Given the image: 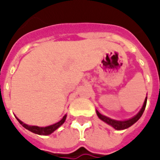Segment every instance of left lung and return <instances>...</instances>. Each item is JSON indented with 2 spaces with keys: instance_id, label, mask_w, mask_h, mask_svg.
Segmentation results:
<instances>
[{
  "instance_id": "obj_1",
  "label": "left lung",
  "mask_w": 160,
  "mask_h": 160,
  "mask_svg": "<svg viewBox=\"0 0 160 160\" xmlns=\"http://www.w3.org/2000/svg\"><path fill=\"white\" fill-rule=\"evenodd\" d=\"M147 104V97L145 98V101L143 102V105L142 108L140 109V111L135 115L134 117H132L131 119H126V120H116V119H110L108 117L105 116V115H102L101 113L98 112L97 110V114H98V118L100 119H102L103 122L107 123L108 125H111L113 128H114L115 130H118V131H121V130H125V129L129 128L130 126H131L132 125H134L135 123L137 122L138 119H140L141 116L142 115L143 112L145 110V108H146Z\"/></svg>"
}]
</instances>
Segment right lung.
Instances as JSON below:
<instances>
[{
  "instance_id": "right-lung-1",
  "label": "right lung",
  "mask_w": 160,
  "mask_h": 160,
  "mask_svg": "<svg viewBox=\"0 0 160 160\" xmlns=\"http://www.w3.org/2000/svg\"><path fill=\"white\" fill-rule=\"evenodd\" d=\"M67 118V114H65L64 116L62 117V119L58 121V123H55V124H53V125H48V126H45V127H40V126H36V125H29L25 124V123H23V121H21L19 119H18V121L21 124V125H23V127L27 130H29V131H31L33 133H35V134L37 135H42V136H47V135H50L52 134V132L56 131L57 129L59 128L61 125L65 122V119Z\"/></svg>"
}]
</instances>
